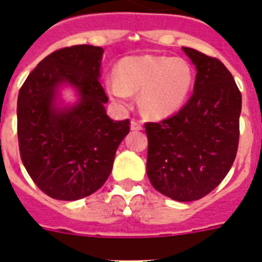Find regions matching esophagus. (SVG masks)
Masks as SVG:
<instances>
[{
  "mask_svg": "<svg viewBox=\"0 0 262 262\" xmlns=\"http://www.w3.org/2000/svg\"><path fill=\"white\" fill-rule=\"evenodd\" d=\"M130 129L132 130H141V123L137 121V119H132V122H130Z\"/></svg>",
  "mask_w": 262,
  "mask_h": 262,
  "instance_id": "esophagus-1",
  "label": "esophagus"
}]
</instances>
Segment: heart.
Returning <instances> with one entry per match:
<instances>
[{"label":"heart","instance_id":"b5f03b06","mask_svg":"<svg viewBox=\"0 0 262 262\" xmlns=\"http://www.w3.org/2000/svg\"><path fill=\"white\" fill-rule=\"evenodd\" d=\"M117 79L106 81L107 92L125 104L133 92L140 94V107L151 117H167L186 103L193 87V69L182 58L164 55H132L118 62Z\"/></svg>","mask_w":262,"mask_h":262}]
</instances>
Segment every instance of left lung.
Returning a JSON list of instances; mask_svg holds the SVG:
<instances>
[{
  "mask_svg": "<svg viewBox=\"0 0 262 262\" xmlns=\"http://www.w3.org/2000/svg\"><path fill=\"white\" fill-rule=\"evenodd\" d=\"M195 67L193 95L175 115L145 123L147 175L152 186L175 201L211 193L235 160L242 96L217 58L182 47Z\"/></svg>",
  "mask_w": 262,
  "mask_h": 262,
  "instance_id": "1",
  "label": "left lung"
}]
</instances>
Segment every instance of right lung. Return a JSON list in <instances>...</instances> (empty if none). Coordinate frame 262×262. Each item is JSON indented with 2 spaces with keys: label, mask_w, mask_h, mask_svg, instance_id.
I'll list each match as a JSON object with an SVG mask.
<instances>
[{
  "label": "right lung",
  "mask_w": 262,
  "mask_h": 262,
  "mask_svg": "<svg viewBox=\"0 0 262 262\" xmlns=\"http://www.w3.org/2000/svg\"><path fill=\"white\" fill-rule=\"evenodd\" d=\"M102 55V47L90 45L59 49L38 63L18 92L21 162L36 186L55 200L75 201L100 189L130 130L129 119L114 121L106 113ZM63 85L78 92L72 106L58 102Z\"/></svg>",
  "instance_id": "add662e5"
}]
</instances>
